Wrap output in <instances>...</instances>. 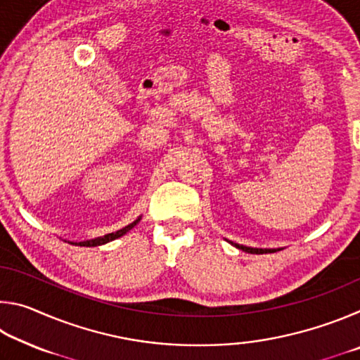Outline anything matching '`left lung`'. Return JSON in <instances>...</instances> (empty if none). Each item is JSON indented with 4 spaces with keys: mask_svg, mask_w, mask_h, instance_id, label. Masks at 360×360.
<instances>
[{
    "mask_svg": "<svg viewBox=\"0 0 360 360\" xmlns=\"http://www.w3.org/2000/svg\"><path fill=\"white\" fill-rule=\"evenodd\" d=\"M233 245V243H231ZM238 249L245 252H251V254H266V252H276V249H257V248H246V246H241V245H235Z\"/></svg>",
    "mask_w": 360,
    "mask_h": 360,
    "instance_id": "8db88e82",
    "label": "left lung"
}]
</instances>
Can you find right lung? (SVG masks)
Segmentation results:
<instances>
[{
    "instance_id": "obj_1",
    "label": "right lung",
    "mask_w": 360,
    "mask_h": 360,
    "mask_svg": "<svg viewBox=\"0 0 360 360\" xmlns=\"http://www.w3.org/2000/svg\"><path fill=\"white\" fill-rule=\"evenodd\" d=\"M138 222H139V219H136V221H135V222H131L130 225H127V227L120 229V230H117V231H114V233H108V235H105V236H100V238H95V240H90V241L77 243V245H79V246H89V248L105 245V243H108V241H112V240H115V238H119V236L125 235L127 231H129V230H131L133 227H135V225H136Z\"/></svg>"
}]
</instances>
